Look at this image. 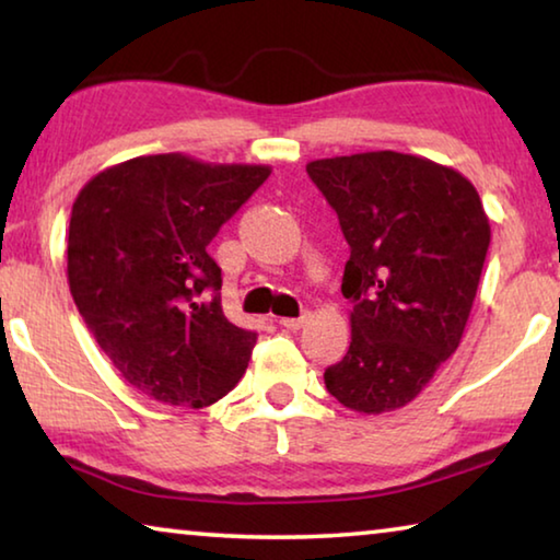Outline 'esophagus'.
<instances>
[{"mask_svg":"<svg viewBox=\"0 0 560 560\" xmlns=\"http://www.w3.org/2000/svg\"><path fill=\"white\" fill-rule=\"evenodd\" d=\"M279 324H281L283 328H289V330H299V328H303V324H306V316H299V318H279Z\"/></svg>","mask_w":560,"mask_h":560,"instance_id":"esophagus-1","label":"esophagus"}]
</instances>
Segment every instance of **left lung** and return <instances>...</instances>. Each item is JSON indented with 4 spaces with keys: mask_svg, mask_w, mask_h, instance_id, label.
Returning <instances> with one entry per match:
<instances>
[{
    "mask_svg": "<svg viewBox=\"0 0 560 560\" xmlns=\"http://www.w3.org/2000/svg\"><path fill=\"white\" fill-rule=\"evenodd\" d=\"M306 173L350 246V348L326 387L348 410H400L459 346L491 240L485 205L457 170L395 150L314 160Z\"/></svg>",
    "mask_w": 560,
    "mask_h": 560,
    "instance_id": "obj_1",
    "label": "left lung"
}]
</instances>
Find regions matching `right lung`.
I'll list each match as a JSON object with an SVG mask.
<instances>
[{"label":"right lung","instance_id":"right-lung-1","mask_svg":"<svg viewBox=\"0 0 560 560\" xmlns=\"http://www.w3.org/2000/svg\"><path fill=\"white\" fill-rule=\"evenodd\" d=\"M269 175L267 165L143 155L75 197L71 296L116 371L150 400L207 407L242 381L257 334L226 320L207 246Z\"/></svg>","mask_w":560,"mask_h":560}]
</instances>
